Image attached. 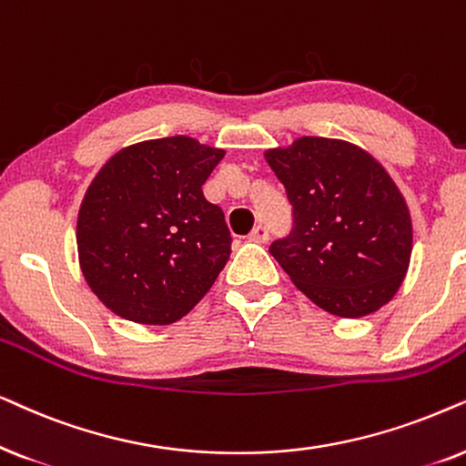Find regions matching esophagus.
<instances>
[{
	"instance_id": "esophagus-1",
	"label": "esophagus",
	"mask_w": 466,
	"mask_h": 466,
	"mask_svg": "<svg viewBox=\"0 0 466 466\" xmlns=\"http://www.w3.org/2000/svg\"><path fill=\"white\" fill-rule=\"evenodd\" d=\"M249 240H251V243H266V240H268V228H266V226L253 228L251 234H249Z\"/></svg>"
}]
</instances>
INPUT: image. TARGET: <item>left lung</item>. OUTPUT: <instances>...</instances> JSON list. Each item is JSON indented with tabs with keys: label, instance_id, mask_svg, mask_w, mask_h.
Returning a JSON list of instances; mask_svg holds the SVG:
<instances>
[{
	"label": "left lung",
	"instance_id": "8db88e82",
	"mask_svg": "<svg viewBox=\"0 0 466 466\" xmlns=\"http://www.w3.org/2000/svg\"><path fill=\"white\" fill-rule=\"evenodd\" d=\"M266 161L294 210L289 237L270 245L298 289L324 311H380L407 275L413 228L407 202L373 155L351 142L302 136Z\"/></svg>",
	"mask_w": 466,
	"mask_h": 466
}]
</instances>
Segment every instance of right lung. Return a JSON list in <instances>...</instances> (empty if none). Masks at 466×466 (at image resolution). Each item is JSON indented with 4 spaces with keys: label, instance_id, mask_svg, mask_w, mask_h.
<instances>
[{
    "label": "right lung",
    "instance_id": "1",
    "mask_svg": "<svg viewBox=\"0 0 466 466\" xmlns=\"http://www.w3.org/2000/svg\"><path fill=\"white\" fill-rule=\"evenodd\" d=\"M223 155L170 136L121 148L99 168L78 210V262L115 315L168 326L213 288L232 237L202 185Z\"/></svg>",
    "mask_w": 466,
    "mask_h": 466
}]
</instances>
